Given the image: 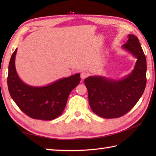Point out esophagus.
<instances>
[{"label": "esophagus", "instance_id": "obj_1", "mask_svg": "<svg viewBox=\"0 0 156 156\" xmlns=\"http://www.w3.org/2000/svg\"><path fill=\"white\" fill-rule=\"evenodd\" d=\"M88 76V74L87 72H82L80 73V77H81V78L82 79V80H84V79H85Z\"/></svg>", "mask_w": 156, "mask_h": 156}]
</instances>
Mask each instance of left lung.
Masks as SVG:
<instances>
[{
	"instance_id": "1",
	"label": "left lung",
	"mask_w": 156,
	"mask_h": 156,
	"mask_svg": "<svg viewBox=\"0 0 156 156\" xmlns=\"http://www.w3.org/2000/svg\"><path fill=\"white\" fill-rule=\"evenodd\" d=\"M122 48L137 59L130 74L119 80L102 76L84 80L92 111L99 117L118 118L127 113L144 94L146 86V58L138 38L132 34Z\"/></svg>"
}]
</instances>
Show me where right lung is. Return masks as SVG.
<instances>
[{"label":"right lung","mask_w":156,"mask_h":156,"mask_svg":"<svg viewBox=\"0 0 156 156\" xmlns=\"http://www.w3.org/2000/svg\"><path fill=\"white\" fill-rule=\"evenodd\" d=\"M13 52L9 64L7 84L9 93L16 105L33 119L53 120L62 114L69 94L80 82V74L59 79L44 87H33L23 82L15 68Z\"/></svg>","instance_id":"right-lung-1"}]
</instances>
